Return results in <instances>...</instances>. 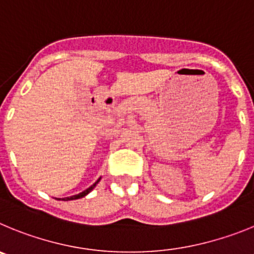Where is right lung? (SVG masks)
<instances>
[{"label": "right lung", "mask_w": 254, "mask_h": 254, "mask_svg": "<svg viewBox=\"0 0 254 254\" xmlns=\"http://www.w3.org/2000/svg\"><path fill=\"white\" fill-rule=\"evenodd\" d=\"M99 181H100V180H97V181H96V182H95V184H93V185H92V186H90V187H88V189H87V190H84L83 192L78 193V195H73V196H70V197H65V198H62V200H64V201H68V200H77V198H81V197H83V196H86V195H87V193H88V192H91V191H92V190H93V187H95V186H96V185L99 184Z\"/></svg>", "instance_id": "add662e5"}]
</instances>
